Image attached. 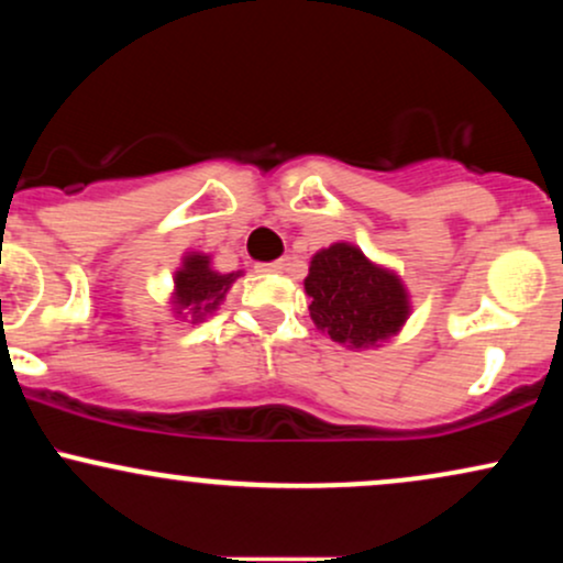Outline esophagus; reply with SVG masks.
<instances>
[{"mask_svg":"<svg viewBox=\"0 0 563 563\" xmlns=\"http://www.w3.org/2000/svg\"><path fill=\"white\" fill-rule=\"evenodd\" d=\"M286 269V262H260L256 264V273H264V275H273V273H283Z\"/></svg>","mask_w":563,"mask_h":563,"instance_id":"1","label":"esophagus"}]
</instances>
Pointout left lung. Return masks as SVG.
<instances>
[{
    "label": "left lung",
    "mask_w": 563,
    "mask_h": 563,
    "mask_svg": "<svg viewBox=\"0 0 563 563\" xmlns=\"http://www.w3.org/2000/svg\"><path fill=\"white\" fill-rule=\"evenodd\" d=\"M303 290L318 331L354 352L380 346L410 318L402 277L344 241L312 256Z\"/></svg>",
    "instance_id": "1"
}]
</instances>
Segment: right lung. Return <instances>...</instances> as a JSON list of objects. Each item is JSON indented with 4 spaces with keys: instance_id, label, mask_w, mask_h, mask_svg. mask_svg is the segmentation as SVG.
Masks as SVG:
<instances>
[{
    "instance_id": "right-lung-1",
    "label": "right lung",
    "mask_w": 563,
    "mask_h": 563,
    "mask_svg": "<svg viewBox=\"0 0 563 563\" xmlns=\"http://www.w3.org/2000/svg\"><path fill=\"white\" fill-rule=\"evenodd\" d=\"M243 273H219L211 264L209 254L200 251H187L183 264L174 273V290H172V309L174 318L187 322H203L209 314H214L219 303L224 301L232 283Z\"/></svg>"
}]
</instances>
